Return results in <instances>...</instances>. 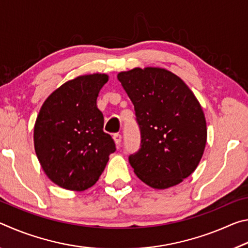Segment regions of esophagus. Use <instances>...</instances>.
Instances as JSON below:
<instances>
[{
    "label": "esophagus",
    "instance_id": "34e87169",
    "mask_svg": "<svg viewBox=\"0 0 248 248\" xmlns=\"http://www.w3.org/2000/svg\"><path fill=\"white\" fill-rule=\"evenodd\" d=\"M121 139H123V137H121V134H119V133H115V134H114V141H115V143H116L117 145H120Z\"/></svg>",
    "mask_w": 248,
    "mask_h": 248
}]
</instances>
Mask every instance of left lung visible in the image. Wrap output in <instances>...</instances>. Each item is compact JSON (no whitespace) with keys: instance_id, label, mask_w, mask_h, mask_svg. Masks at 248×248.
<instances>
[{"instance_id":"8db88e82","label":"left lung","mask_w":248,"mask_h":248,"mask_svg":"<svg viewBox=\"0 0 248 248\" xmlns=\"http://www.w3.org/2000/svg\"><path fill=\"white\" fill-rule=\"evenodd\" d=\"M134 106L141 132L134 173L155 189L182 183L198 166L207 142V123L198 99L182 78L161 68L118 74Z\"/></svg>"}]
</instances>
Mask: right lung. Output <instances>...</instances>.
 <instances>
[{"mask_svg": "<svg viewBox=\"0 0 248 248\" xmlns=\"http://www.w3.org/2000/svg\"><path fill=\"white\" fill-rule=\"evenodd\" d=\"M107 81V74L81 75L54 91L40 108L33 128L37 157L49 179L64 189L91 188L116 151L96 105Z\"/></svg>", "mask_w": 248, "mask_h": 248, "instance_id": "1", "label": "right lung"}]
</instances>
